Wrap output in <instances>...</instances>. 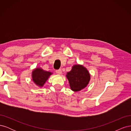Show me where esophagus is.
<instances>
[{
    "instance_id": "1",
    "label": "esophagus",
    "mask_w": 131,
    "mask_h": 131,
    "mask_svg": "<svg viewBox=\"0 0 131 131\" xmlns=\"http://www.w3.org/2000/svg\"><path fill=\"white\" fill-rule=\"evenodd\" d=\"M56 73L58 75H61L62 74V70L61 69L56 70Z\"/></svg>"
}]
</instances>
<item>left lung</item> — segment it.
I'll use <instances>...</instances> for the list:
<instances>
[{
    "label": "left lung",
    "mask_w": 131,
    "mask_h": 131,
    "mask_svg": "<svg viewBox=\"0 0 131 131\" xmlns=\"http://www.w3.org/2000/svg\"><path fill=\"white\" fill-rule=\"evenodd\" d=\"M66 77L68 79L70 89L73 91H79L88 85L90 75L86 68L81 65H75Z\"/></svg>",
    "instance_id": "obj_1"
}]
</instances>
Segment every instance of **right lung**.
<instances>
[{
	"label": "right lung",
	"instance_id": "obj_1",
	"mask_svg": "<svg viewBox=\"0 0 131 131\" xmlns=\"http://www.w3.org/2000/svg\"><path fill=\"white\" fill-rule=\"evenodd\" d=\"M51 74L52 73L50 72L44 71L41 68H37L33 71L32 79L35 84L41 87Z\"/></svg>",
	"mask_w": 131,
	"mask_h": 131
}]
</instances>
